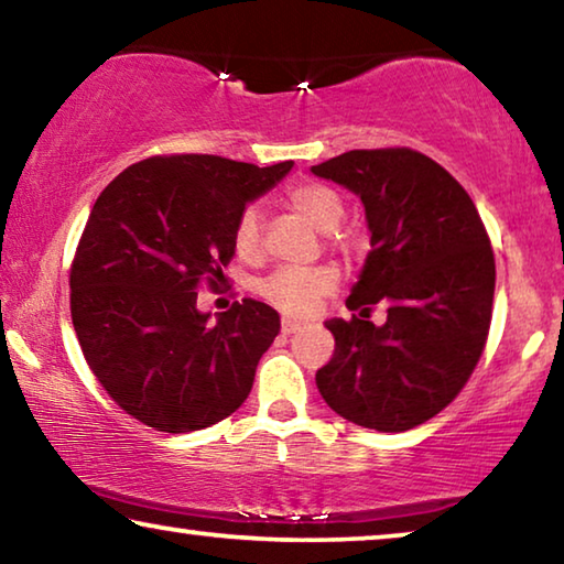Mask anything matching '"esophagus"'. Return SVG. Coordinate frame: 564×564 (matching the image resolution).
<instances>
[{
    "label": "esophagus",
    "mask_w": 564,
    "mask_h": 564,
    "mask_svg": "<svg viewBox=\"0 0 564 564\" xmlns=\"http://www.w3.org/2000/svg\"><path fill=\"white\" fill-rule=\"evenodd\" d=\"M300 323H297V319H292V317H282V333L284 335H292L294 330H300Z\"/></svg>",
    "instance_id": "esophagus-1"
}]
</instances>
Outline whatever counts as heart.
Masks as SVG:
<instances>
[{"label":"heart","mask_w":564,"mask_h":564,"mask_svg":"<svg viewBox=\"0 0 564 564\" xmlns=\"http://www.w3.org/2000/svg\"><path fill=\"white\" fill-rule=\"evenodd\" d=\"M288 204L302 219L310 221L317 231H335L345 216L343 196L333 186L305 181L288 192ZM264 216L257 206H247L234 224V249L241 259H257L262 252ZM337 247H348V239L337 237ZM337 276L327 267H282L267 280L259 282L257 292L270 302L272 307L288 312V315H307L323 297L335 290Z\"/></svg>","instance_id":"obj_1"}]
</instances>
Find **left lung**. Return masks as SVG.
<instances>
[{
	"instance_id": "obj_1",
	"label": "left lung",
	"mask_w": 564,
	"mask_h": 564,
	"mask_svg": "<svg viewBox=\"0 0 564 564\" xmlns=\"http://www.w3.org/2000/svg\"><path fill=\"white\" fill-rule=\"evenodd\" d=\"M360 196L370 252L348 310L327 319L335 352L317 388L335 413L383 433L409 431L454 401L487 345L494 252L464 186L411 149L348 151L312 166ZM383 301L387 323L361 315Z\"/></svg>"
}]
</instances>
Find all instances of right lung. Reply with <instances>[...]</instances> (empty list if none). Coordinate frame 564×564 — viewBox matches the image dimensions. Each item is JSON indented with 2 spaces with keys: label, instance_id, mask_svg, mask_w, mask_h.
<instances>
[{
  "label": "right lung",
  "instance_id": "obj_1",
  "mask_svg": "<svg viewBox=\"0 0 564 564\" xmlns=\"http://www.w3.org/2000/svg\"><path fill=\"white\" fill-rule=\"evenodd\" d=\"M290 169L153 155L95 202L70 270L73 325L100 386L145 426L198 431L247 401L280 315L247 297L209 323L196 288L224 280L239 214Z\"/></svg>",
  "mask_w": 564,
  "mask_h": 564
}]
</instances>
